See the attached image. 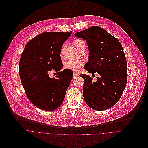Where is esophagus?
Segmentation results:
<instances>
[{
	"mask_svg": "<svg viewBox=\"0 0 148 148\" xmlns=\"http://www.w3.org/2000/svg\"><path fill=\"white\" fill-rule=\"evenodd\" d=\"M79 76V75L77 74V73H73V78H75V77H77Z\"/></svg>",
	"mask_w": 148,
	"mask_h": 148,
	"instance_id": "esophagus-1",
	"label": "esophagus"
}]
</instances>
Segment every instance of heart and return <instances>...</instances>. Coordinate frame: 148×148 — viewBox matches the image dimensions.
<instances>
[{"label": "heart", "mask_w": 148, "mask_h": 148, "mask_svg": "<svg viewBox=\"0 0 148 148\" xmlns=\"http://www.w3.org/2000/svg\"><path fill=\"white\" fill-rule=\"evenodd\" d=\"M74 44L76 48L79 49L82 45H85V42L82 40H76L74 42ZM65 46H63L61 50V55H63L64 52ZM84 62L81 60H75V59H70L68 60L65 64V67L66 69H70L74 72L79 71L80 68L83 66Z\"/></svg>", "instance_id": "1"}]
</instances>
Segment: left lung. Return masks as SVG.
<instances>
[{
  "label": "left lung",
  "instance_id": "left-lung-1",
  "mask_svg": "<svg viewBox=\"0 0 148 148\" xmlns=\"http://www.w3.org/2000/svg\"><path fill=\"white\" fill-rule=\"evenodd\" d=\"M75 36L88 45L89 60L85 69L100 75L93 82L88 75H80L84 81L85 101L94 110H106L119 101L127 84V66L123 47L115 37L98 26L77 32Z\"/></svg>",
  "mask_w": 148,
  "mask_h": 148
}]
</instances>
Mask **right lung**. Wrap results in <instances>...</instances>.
<instances>
[{
	"label": "right lung",
	"instance_id": "1",
	"mask_svg": "<svg viewBox=\"0 0 148 148\" xmlns=\"http://www.w3.org/2000/svg\"><path fill=\"white\" fill-rule=\"evenodd\" d=\"M72 31L45 32L29 41L21 54L19 75L27 96L37 108L46 111L56 109L63 102L72 79L73 72L65 69L60 52ZM58 72L55 78L48 73Z\"/></svg>",
	"mask_w": 148,
	"mask_h": 148
}]
</instances>
